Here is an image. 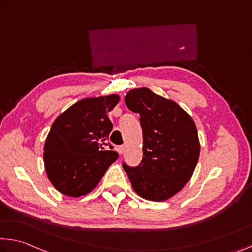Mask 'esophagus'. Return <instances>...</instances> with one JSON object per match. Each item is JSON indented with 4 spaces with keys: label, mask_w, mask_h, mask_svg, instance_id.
<instances>
[{
    "label": "esophagus",
    "mask_w": 252,
    "mask_h": 252,
    "mask_svg": "<svg viewBox=\"0 0 252 252\" xmlns=\"http://www.w3.org/2000/svg\"><path fill=\"white\" fill-rule=\"evenodd\" d=\"M115 149H117L119 154H123V151H125V146H118L115 147Z\"/></svg>",
    "instance_id": "esophagus-1"
}]
</instances>
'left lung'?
<instances>
[{
    "mask_svg": "<svg viewBox=\"0 0 252 252\" xmlns=\"http://www.w3.org/2000/svg\"><path fill=\"white\" fill-rule=\"evenodd\" d=\"M127 109L140 114L143 157L137 167L123 163L139 196L154 202L173 197L189 181L199 157L196 126L176 102L147 87L126 95Z\"/></svg>",
    "mask_w": 252,
    "mask_h": 252,
    "instance_id": "1",
    "label": "left lung"
}]
</instances>
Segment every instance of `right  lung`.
I'll use <instances>...</instances> for the list:
<instances>
[{"label": "right lung", "instance_id": "add662e5", "mask_svg": "<svg viewBox=\"0 0 252 252\" xmlns=\"http://www.w3.org/2000/svg\"><path fill=\"white\" fill-rule=\"evenodd\" d=\"M120 101L117 94L83 98L55 120L43 147L47 176L62 194H89L106 169L117 160V151L105 150L113 125L106 113Z\"/></svg>", "mask_w": 252, "mask_h": 252}]
</instances>
